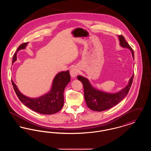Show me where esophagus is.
Wrapping results in <instances>:
<instances>
[{
	"instance_id": "esophagus-1",
	"label": "esophagus",
	"mask_w": 151,
	"mask_h": 151,
	"mask_svg": "<svg viewBox=\"0 0 151 151\" xmlns=\"http://www.w3.org/2000/svg\"><path fill=\"white\" fill-rule=\"evenodd\" d=\"M70 72L71 76L74 78L77 76L79 72V69L76 66H74V67H72V68L70 69Z\"/></svg>"
}]
</instances>
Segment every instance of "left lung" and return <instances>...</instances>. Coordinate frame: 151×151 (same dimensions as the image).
<instances>
[{
	"label": "left lung",
	"instance_id": "8db88e82",
	"mask_svg": "<svg viewBox=\"0 0 151 151\" xmlns=\"http://www.w3.org/2000/svg\"><path fill=\"white\" fill-rule=\"evenodd\" d=\"M120 45L122 47L127 48L130 50L132 53L133 59H134V52L132 49L130 47L124 37L122 35L118 36ZM134 79V74L129 79V84L125 88H123L120 91L110 93L103 92L94 88L89 82V80L82 76L79 75L78 79L83 84L84 97L88 107L90 109L96 111H102L113 108L118 104L127 96L129 92L130 87L132 85Z\"/></svg>",
	"mask_w": 151,
	"mask_h": 151
}]
</instances>
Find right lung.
I'll return each mask as SVG.
<instances>
[{
	"instance_id": "add662e5",
	"label": "right lung",
	"mask_w": 151,
	"mask_h": 151,
	"mask_svg": "<svg viewBox=\"0 0 151 151\" xmlns=\"http://www.w3.org/2000/svg\"><path fill=\"white\" fill-rule=\"evenodd\" d=\"M28 43H22L19 46L14 53L12 64L17 60V52L22 49H25ZM70 80L71 77L69 71L59 72L52 81L50 91L37 98H30L22 94L12 80V84L17 96L24 105L37 113L49 115L57 113L63 108L64 105V90Z\"/></svg>"
}]
</instances>
